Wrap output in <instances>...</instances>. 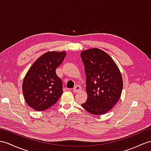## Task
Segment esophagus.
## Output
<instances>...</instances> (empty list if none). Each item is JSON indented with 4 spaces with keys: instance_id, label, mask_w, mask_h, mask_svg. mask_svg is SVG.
Segmentation results:
<instances>
[{
    "instance_id": "obj_1",
    "label": "esophagus",
    "mask_w": 151,
    "mask_h": 151,
    "mask_svg": "<svg viewBox=\"0 0 151 151\" xmlns=\"http://www.w3.org/2000/svg\"><path fill=\"white\" fill-rule=\"evenodd\" d=\"M81 86L80 85H76L74 88H73V92L74 93H76V92H79V91H81Z\"/></svg>"
}]
</instances>
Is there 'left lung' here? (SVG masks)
<instances>
[{"instance_id": "8db88e82", "label": "left lung", "mask_w": 151, "mask_h": 151, "mask_svg": "<svg viewBox=\"0 0 151 151\" xmlns=\"http://www.w3.org/2000/svg\"><path fill=\"white\" fill-rule=\"evenodd\" d=\"M86 73L87 100L82 107L93 115H102L111 109L120 97L122 77L109 55L97 48L81 53Z\"/></svg>"}]
</instances>
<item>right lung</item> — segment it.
Returning a JSON list of instances; mask_svg holds the SVG:
<instances>
[{"label":"right lung","instance_id":"1","mask_svg":"<svg viewBox=\"0 0 151 151\" xmlns=\"http://www.w3.org/2000/svg\"><path fill=\"white\" fill-rule=\"evenodd\" d=\"M65 52L49 51L32 65L22 84L24 99L29 107L44 111L56 103L63 93L62 81L56 69L64 60Z\"/></svg>","mask_w":151,"mask_h":151}]
</instances>
